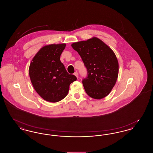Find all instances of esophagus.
Wrapping results in <instances>:
<instances>
[{"instance_id":"esophagus-1","label":"esophagus","mask_w":153,"mask_h":153,"mask_svg":"<svg viewBox=\"0 0 153 153\" xmlns=\"http://www.w3.org/2000/svg\"><path fill=\"white\" fill-rule=\"evenodd\" d=\"M74 74L76 76V77L77 79L79 78V73H78L77 72H76L75 73H74Z\"/></svg>"}]
</instances>
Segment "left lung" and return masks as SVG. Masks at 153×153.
Segmentation results:
<instances>
[{"mask_svg":"<svg viewBox=\"0 0 153 153\" xmlns=\"http://www.w3.org/2000/svg\"><path fill=\"white\" fill-rule=\"evenodd\" d=\"M87 69L82 82L87 95L101 99L109 94L117 82L119 64L114 52L100 39L93 37L72 44Z\"/></svg>","mask_w":153,"mask_h":153,"instance_id":"left-lung-1","label":"left lung"}]
</instances>
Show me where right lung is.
Masks as SVG:
<instances>
[{"instance_id":"obj_1","label":"right lung","mask_w":153,"mask_h":153,"mask_svg":"<svg viewBox=\"0 0 153 153\" xmlns=\"http://www.w3.org/2000/svg\"><path fill=\"white\" fill-rule=\"evenodd\" d=\"M65 44H51L42 47L33 58L29 73L32 85L42 99L58 102L68 95L69 85L77 80L67 72L60 61Z\"/></svg>"}]
</instances>
